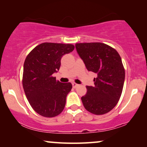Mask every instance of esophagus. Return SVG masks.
<instances>
[{
	"mask_svg": "<svg viewBox=\"0 0 147 147\" xmlns=\"http://www.w3.org/2000/svg\"><path fill=\"white\" fill-rule=\"evenodd\" d=\"M72 87L75 88H75H77V87H79V85H78V84H77L76 83H72Z\"/></svg>",
	"mask_w": 147,
	"mask_h": 147,
	"instance_id": "esophagus-1",
	"label": "esophagus"
}]
</instances>
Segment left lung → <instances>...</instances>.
Returning <instances> with one entry per match:
<instances>
[{
    "label": "left lung",
    "instance_id": "8db88e82",
    "mask_svg": "<svg viewBox=\"0 0 147 147\" xmlns=\"http://www.w3.org/2000/svg\"><path fill=\"white\" fill-rule=\"evenodd\" d=\"M77 51L89 71L97 74L94 85L87 86L82 102L90 113L105 114L118 103L124 87L125 70L118 52L100 42L78 43Z\"/></svg>",
    "mask_w": 147,
    "mask_h": 147
}]
</instances>
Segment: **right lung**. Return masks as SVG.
<instances>
[{"label":"right lung","instance_id":"add662e5","mask_svg":"<svg viewBox=\"0 0 147 147\" xmlns=\"http://www.w3.org/2000/svg\"><path fill=\"white\" fill-rule=\"evenodd\" d=\"M74 49L70 44L45 42L35 47L25 58L23 87L31 107L41 116L53 118L65 107L72 84L56 81L53 74L59 70L62 56Z\"/></svg>","mask_w":147,"mask_h":147}]
</instances>
